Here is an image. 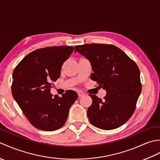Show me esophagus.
Returning a JSON list of instances; mask_svg holds the SVG:
<instances>
[{
  "label": "esophagus",
  "mask_w": 160,
  "mask_h": 160,
  "mask_svg": "<svg viewBox=\"0 0 160 160\" xmlns=\"http://www.w3.org/2000/svg\"><path fill=\"white\" fill-rule=\"evenodd\" d=\"M78 96H79L80 98V97H82V96H84V95H85V93L82 92V91H78Z\"/></svg>",
  "instance_id": "1"
}]
</instances>
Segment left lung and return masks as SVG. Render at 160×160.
<instances>
[{
	"instance_id": "1",
	"label": "left lung",
	"mask_w": 160,
	"mask_h": 160,
	"mask_svg": "<svg viewBox=\"0 0 160 160\" xmlns=\"http://www.w3.org/2000/svg\"><path fill=\"white\" fill-rule=\"evenodd\" d=\"M75 52L89 61L93 71L91 79L107 92L103 101L89 94L92 104L88 108L87 115L91 124L103 130L121 127L134 113L142 91L136 63L112 45H78Z\"/></svg>"
}]
</instances>
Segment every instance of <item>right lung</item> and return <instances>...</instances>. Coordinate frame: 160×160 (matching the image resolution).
<instances>
[{"label":"right lung","instance_id":"right-lung-1","mask_svg":"<svg viewBox=\"0 0 160 160\" xmlns=\"http://www.w3.org/2000/svg\"><path fill=\"white\" fill-rule=\"evenodd\" d=\"M73 47H49L33 51L20 61L13 72L12 92L30 123L42 131H53L65 124L78 94L67 91L62 97L50 93L60 76L64 61Z\"/></svg>","mask_w":160,"mask_h":160}]
</instances>
